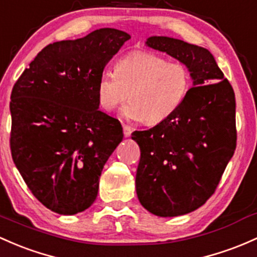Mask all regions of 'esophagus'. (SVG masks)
Here are the masks:
<instances>
[{"mask_svg": "<svg viewBox=\"0 0 257 257\" xmlns=\"http://www.w3.org/2000/svg\"><path fill=\"white\" fill-rule=\"evenodd\" d=\"M122 127H123V135H125V137H130V136H131L132 128L130 127L128 125H123Z\"/></svg>", "mask_w": 257, "mask_h": 257, "instance_id": "34e87169", "label": "esophagus"}]
</instances>
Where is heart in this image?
Wrapping results in <instances>:
<instances>
[{
  "mask_svg": "<svg viewBox=\"0 0 257 257\" xmlns=\"http://www.w3.org/2000/svg\"><path fill=\"white\" fill-rule=\"evenodd\" d=\"M191 88V73L180 62H169L152 52L137 51L115 63L96 84L101 109L114 111L127 99L123 114L130 120L156 125L180 107Z\"/></svg>",
  "mask_w": 257,
  "mask_h": 257,
  "instance_id": "1",
  "label": "heart"
}]
</instances>
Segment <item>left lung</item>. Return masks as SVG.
Listing matches in <instances>:
<instances>
[{
  "label": "left lung",
  "mask_w": 257,
  "mask_h": 257,
  "mask_svg": "<svg viewBox=\"0 0 257 257\" xmlns=\"http://www.w3.org/2000/svg\"><path fill=\"white\" fill-rule=\"evenodd\" d=\"M191 72L194 87L175 112L154 127L135 131L140 146L136 191L159 217L190 213L216 191L236 147L235 95L207 49L168 37L146 41Z\"/></svg>",
  "instance_id": "1"
}]
</instances>
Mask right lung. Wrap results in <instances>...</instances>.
Segmentation results:
<instances>
[{
	"label": "right lung",
	"instance_id": "obj_1",
	"mask_svg": "<svg viewBox=\"0 0 257 257\" xmlns=\"http://www.w3.org/2000/svg\"><path fill=\"white\" fill-rule=\"evenodd\" d=\"M130 35L101 28L49 44L13 85L10 146L13 162L39 202L59 214L93 205L101 170L122 126L98 109L96 84Z\"/></svg>",
	"mask_w": 257,
	"mask_h": 257
}]
</instances>
